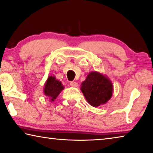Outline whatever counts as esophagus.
Returning <instances> with one entry per match:
<instances>
[{"label": "esophagus", "instance_id": "34e87169", "mask_svg": "<svg viewBox=\"0 0 153 153\" xmlns=\"http://www.w3.org/2000/svg\"><path fill=\"white\" fill-rule=\"evenodd\" d=\"M70 85L73 86V87H77V83L76 82H74V81H72L70 82Z\"/></svg>", "mask_w": 153, "mask_h": 153}]
</instances>
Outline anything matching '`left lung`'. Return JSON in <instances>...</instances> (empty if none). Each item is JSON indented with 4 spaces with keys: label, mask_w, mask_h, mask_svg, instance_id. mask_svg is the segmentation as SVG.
I'll list each match as a JSON object with an SVG mask.
<instances>
[{
    "label": "left lung",
    "mask_w": 153,
    "mask_h": 153,
    "mask_svg": "<svg viewBox=\"0 0 153 153\" xmlns=\"http://www.w3.org/2000/svg\"><path fill=\"white\" fill-rule=\"evenodd\" d=\"M82 92L88 103L97 107L106 103L113 93L111 82L98 72H91L82 83Z\"/></svg>",
    "instance_id": "1"
}]
</instances>
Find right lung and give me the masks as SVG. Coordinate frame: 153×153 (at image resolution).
Listing matches in <instances>:
<instances>
[{
	"mask_svg": "<svg viewBox=\"0 0 153 153\" xmlns=\"http://www.w3.org/2000/svg\"><path fill=\"white\" fill-rule=\"evenodd\" d=\"M63 88L64 86L60 82L55 78V77L49 76L45 83L44 93L45 95L50 97L51 101H54Z\"/></svg>",
	"mask_w": 153,
	"mask_h": 153,
	"instance_id": "1",
	"label": "right lung"
}]
</instances>
